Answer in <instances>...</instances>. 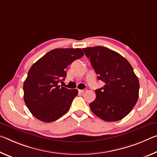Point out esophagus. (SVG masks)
<instances>
[{
  "mask_svg": "<svg viewBox=\"0 0 157 157\" xmlns=\"http://www.w3.org/2000/svg\"><path fill=\"white\" fill-rule=\"evenodd\" d=\"M78 91H79V93L83 94V93H84V92H86V91H87V89H79Z\"/></svg>",
  "mask_w": 157,
  "mask_h": 157,
  "instance_id": "esophagus-1",
  "label": "esophagus"
}]
</instances>
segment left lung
<instances>
[{"instance_id": "obj_1", "label": "left lung", "mask_w": 157, "mask_h": 157, "mask_svg": "<svg viewBox=\"0 0 157 157\" xmlns=\"http://www.w3.org/2000/svg\"><path fill=\"white\" fill-rule=\"evenodd\" d=\"M97 78L104 86L95 90L96 98L89 104L91 110L106 121H116L133 110L139 95L138 79L129 62L117 52L105 47L83 49Z\"/></svg>"}]
</instances>
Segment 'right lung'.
Listing matches in <instances>:
<instances>
[{
  "label": "right lung",
  "mask_w": 157,
  "mask_h": 157,
  "mask_svg": "<svg viewBox=\"0 0 157 157\" xmlns=\"http://www.w3.org/2000/svg\"><path fill=\"white\" fill-rule=\"evenodd\" d=\"M80 48H58L37 61L24 82V99L31 114L44 122L57 120L69 110L77 89L59 85L66 77L68 66L84 56Z\"/></svg>",
  "instance_id": "right-lung-1"
}]
</instances>
